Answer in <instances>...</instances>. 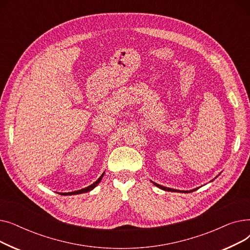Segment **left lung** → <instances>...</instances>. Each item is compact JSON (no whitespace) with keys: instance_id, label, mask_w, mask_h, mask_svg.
Masks as SVG:
<instances>
[{"instance_id":"left-lung-1","label":"left lung","mask_w":250,"mask_h":250,"mask_svg":"<svg viewBox=\"0 0 250 250\" xmlns=\"http://www.w3.org/2000/svg\"><path fill=\"white\" fill-rule=\"evenodd\" d=\"M154 183V186H156L157 188H161V189H164V190H167V191H176V192H191V191H194V190H196V189H192V190H187V191H181V190H177V189H173V188H165V187H162V186H160V185H157V183H155V182H153Z\"/></svg>"}]
</instances>
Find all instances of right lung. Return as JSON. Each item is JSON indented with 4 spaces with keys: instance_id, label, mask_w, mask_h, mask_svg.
<instances>
[{
    "instance_id": "right-lung-1",
    "label": "right lung",
    "mask_w": 250,
    "mask_h": 250,
    "mask_svg": "<svg viewBox=\"0 0 250 250\" xmlns=\"http://www.w3.org/2000/svg\"><path fill=\"white\" fill-rule=\"evenodd\" d=\"M103 175H104V173L93 183V185H91V186H89V187H87V188H83V189H80V190H77V191H73V192H65V193H61V194H64V195H72V194H79V193H83V192H88V191H90V190H92L93 189L98 183L101 181V179H102V177H103Z\"/></svg>"
}]
</instances>
